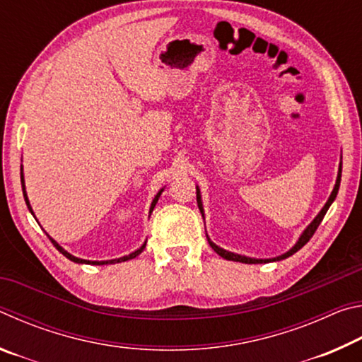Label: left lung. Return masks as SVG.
<instances>
[{
    "instance_id": "left-lung-1",
    "label": "left lung",
    "mask_w": 362,
    "mask_h": 362,
    "mask_svg": "<svg viewBox=\"0 0 362 362\" xmlns=\"http://www.w3.org/2000/svg\"><path fill=\"white\" fill-rule=\"evenodd\" d=\"M340 179H341V164H340V169H339V175H337L335 187H334V189H332V193H330V196H329V199H327L326 206L322 207L321 212L317 214V216H316V218L313 220V222H311V223L308 225V228H306V230L302 233V236H300V240L297 241L296 246H293V247L289 250V252H286V254H283V255H279V257H276V259H273V260H283V259H287V257L292 255V254H296L298 249H302V247L305 246V244L311 240V236L315 235V231L317 230V226H320V223L322 222V218H324V216H326V212H327V209L330 207V204L334 203V199H335L337 193H339ZM196 201H198V207H199V211L203 212V204H201V196H199V189H198V187H196ZM207 241H209L211 247H212L214 250H216V252H217L220 257H223V259H226V260L241 262V263H263V262H272V260H262V259H249V257L233 254V252H228V250H223L222 247L216 246V244H214V243L209 240V238H207Z\"/></svg>"
}]
</instances>
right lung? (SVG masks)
<instances>
[{
    "label": "right lung",
    "instance_id": "add662e5",
    "mask_svg": "<svg viewBox=\"0 0 362 362\" xmlns=\"http://www.w3.org/2000/svg\"><path fill=\"white\" fill-rule=\"evenodd\" d=\"M21 180H22V192H23V198H25V203H27V206H28V209H30V212L33 214V211H32V207H30V203H28V198H27V193H25V185H23V174L21 175ZM163 192V189H161ZM161 192H159L156 196H155V199H153V203H151V207H150V214H151V211H153V207L156 206V203H158V198H159V194H161ZM49 240H51V243L54 244V246H56V249L59 250V252H62L66 259H70L71 262H76V263H90V265H107V263H118V262H126V260H131V259H134V257H137L140 252H142V250L145 249V244L140 249H137L136 252H132V254H129V255H126V257H121V259H116V260H107V262H90V260H83V259H78V257H73L71 254H69L66 252V250H64L62 247L59 246V244L52 240V238H49Z\"/></svg>",
    "mask_w": 362,
    "mask_h": 362
}]
</instances>
